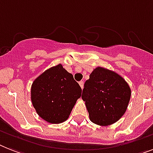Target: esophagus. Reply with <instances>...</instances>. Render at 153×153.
Segmentation results:
<instances>
[{
	"label": "esophagus",
	"instance_id": "esophagus-1",
	"mask_svg": "<svg viewBox=\"0 0 153 153\" xmlns=\"http://www.w3.org/2000/svg\"><path fill=\"white\" fill-rule=\"evenodd\" d=\"M79 86H80V88H82V89H83V88H84V81H79Z\"/></svg>",
	"mask_w": 153,
	"mask_h": 153
}]
</instances>
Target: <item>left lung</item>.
<instances>
[{"label": "left lung", "instance_id": "8db88e82", "mask_svg": "<svg viewBox=\"0 0 153 153\" xmlns=\"http://www.w3.org/2000/svg\"><path fill=\"white\" fill-rule=\"evenodd\" d=\"M131 96L129 84L120 74L98 66L86 80L82 99L85 102L92 123L108 126L123 117Z\"/></svg>", "mask_w": 153, "mask_h": 153}]
</instances>
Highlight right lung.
<instances>
[{
    "label": "right lung",
    "mask_w": 153,
    "mask_h": 153,
    "mask_svg": "<svg viewBox=\"0 0 153 153\" xmlns=\"http://www.w3.org/2000/svg\"><path fill=\"white\" fill-rule=\"evenodd\" d=\"M82 89L73 74L62 64L46 69L31 86V102L36 113L50 123H61L69 118L81 97Z\"/></svg>",
    "instance_id": "add662e5"
}]
</instances>
